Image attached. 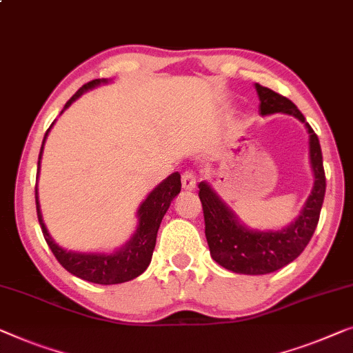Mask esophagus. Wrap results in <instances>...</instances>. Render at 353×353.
<instances>
[{"instance_id": "1", "label": "esophagus", "mask_w": 353, "mask_h": 353, "mask_svg": "<svg viewBox=\"0 0 353 353\" xmlns=\"http://www.w3.org/2000/svg\"><path fill=\"white\" fill-rule=\"evenodd\" d=\"M181 185H183V189L191 191V189L196 188V175H194L191 170H186L181 175Z\"/></svg>"}]
</instances>
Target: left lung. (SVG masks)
I'll use <instances>...</instances> for the list:
<instances>
[{"label": "left lung", "mask_w": 353, "mask_h": 353, "mask_svg": "<svg viewBox=\"0 0 353 353\" xmlns=\"http://www.w3.org/2000/svg\"><path fill=\"white\" fill-rule=\"evenodd\" d=\"M258 92L259 111L263 116L285 113L298 117L309 132L310 165L314 172V188L301 214L282 231H253L243 226L234 212L216 196L210 185L202 181L199 185V197L205 219V237L212 258L224 269L236 274L261 275L270 274L290 264L304 252L319 224L320 210L323 205L326 178L323 157L319 137L315 135L303 113L293 101L277 92L254 85Z\"/></svg>", "instance_id": "obj_1"}]
</instances>
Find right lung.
Wrapping results in <instances>:
<instances>
[{
  "mask_svg": "<svg viewBox=\"0 0 353 353\" xmlns=\"http://www.w3.org/2000/svg\"><path fill=\"white\" fill-rule=\"evenodd\" d=\"M106 83H108V79H94L90 81V83L84 84L83 88L66 101L63 110L68 108V106L73 103L76 99H79L85 90L94 89L97 85ZM48 132H46L44 135L43 146L46 137H48ZM43 146H41L38 157V175L41 156H43ZM180 191L181 176L180 173L175 172L168 178H165L159 186L154 188V191L145 199V202L141 203L139 212H137V216H139V228H137L134 237H132L124 247L116 250L113 253H79L71 252V250L68 252V250L60 247V245L55 243V240L50 237L48 229H46L43 214H41L39 208L38 188H34V199H37V213L41 231H43L46 242H48L49 248L52 250L57 261L62 264L70 274H73L76 277L83 280H88V282L99 285H114L129 282V280L139 277L140 274L145 272L148 265H150L162 218H164L165 212L168 210V207H170V202L175 199V196L180 194Z\"/></svg>",
  "mask_w": 353,
  "mask_h": 353,
  "instance_id": "add662e5",
  "label": "right lung"
}]
</instances>
